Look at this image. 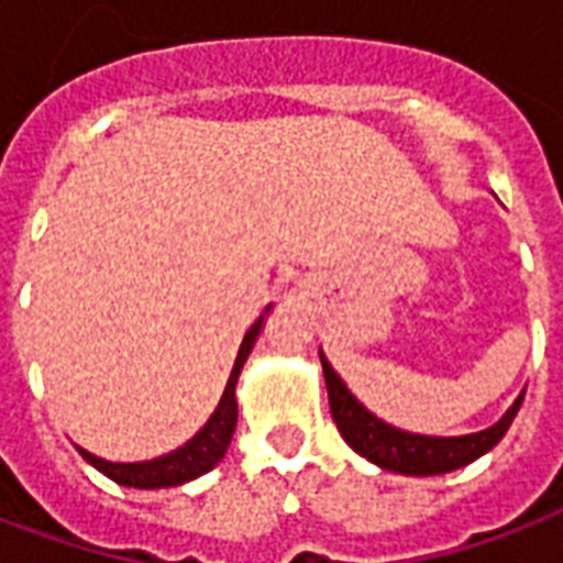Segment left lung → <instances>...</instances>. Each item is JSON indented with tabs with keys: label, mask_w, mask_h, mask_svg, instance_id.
<instances>
[{
	"label": "left lung",
	"mask_w": 563,
	"mask_h": 563,
	"mask_svg": "<svg viewBox=\"0 0 563 563\" xmlns=\"http://www.w3.org/2000/svg\"><path fill=\"white\" fill-rule=\"evenodd\" d=\"M321 366L323 380H327V396H330L332 420L339 426V432L347 441V446L363 455V459H368L372 465L384 467V471H396V474H408V477L450 474L455 467L477 462L479 455L489 453L492 446L507 434L512 417L519 413V405L525 399V393H519V399L512 401L507 413L495 426L483 429V432L453 434V438L417 434L396 429V426H389V422H384L380 417L368 411L366 405L347 389L339 372L330 366V360L323 356V351Z\"/></svg>",
	"instance_id": "obj_1"
}]
</instances>
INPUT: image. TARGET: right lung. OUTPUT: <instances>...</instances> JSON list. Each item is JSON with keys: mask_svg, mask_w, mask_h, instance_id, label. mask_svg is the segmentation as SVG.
<instances>
[{"mask_svg": "<svg viewBox=\"0 0 563 563\" xmlns=\"http://www.w3.org/2000/svg\"><path fill=\"white\" fill-rule=\"evenodd\" d=\"M266 314H269V309H266ZM266 314H261L252 323V330L245 332V339L240 344V354L233 360L228 387L221 393L219 408L212 411V417L203 422V429L191 441L176 446L174 453L158 455V459H150V462H108V459L89 453L84 446H77V453L84 455L89 465L98 467L104 477H110L119 486H129V489H170V486H183L188 479H197L200 474L212 471L224 459L228 446H231L236 417H240L236 413V380H240V372L245 366L249 354H252L257 335L264 330Z\"/></svg>", "mask_w": 563, "mask_h": 563, "instance_id": "obj_1", "label": "right lung"}]
</instances>
